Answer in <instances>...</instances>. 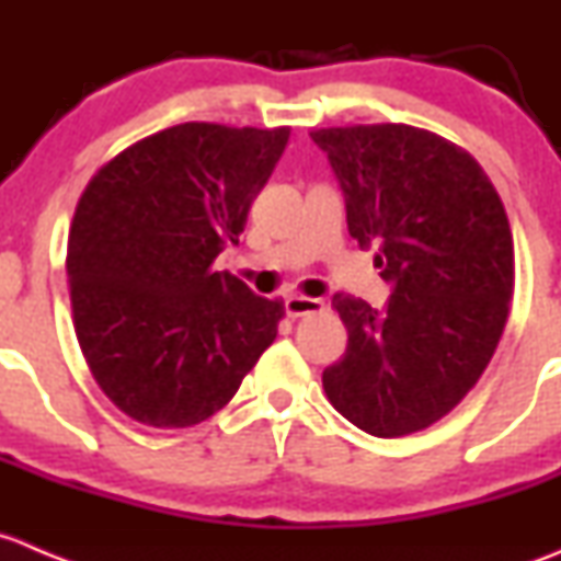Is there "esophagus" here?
I'll list each match as a JSON object with an SVG mask.
<instances>
[{"label": "esophagus", "mask_w": 561, "mask_h": 561, "mask_svg": "<svg viewBox=\"0 0 561 561\" xmlns=\"http://www.w3.org/2000/svg\"><path fill=\"white\" fill-rule=\"evenodd\" d=\"M283 308H286V316L297 319V316H308V313H319L324 308L321 299L313 297H302V294H291V297L283 299Z\"/></svg>", "instance_id": "34e87169"}]
</instances>
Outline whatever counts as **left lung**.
Instances as JSON below:
<instances>
[{
    "label": "left lung",
    "instance_id": "1",
    "mask_svg": "<svg viewBox=\"0 0 561 561\" xmlns=\"http://www.w3.org/2000/svg\"><path fill=\"white\" fill-rule=\"evenodd\" d=\"M346 202L348 234L390 283L385 308L332 305L346 354L324 368L332 407L365 434L423 431L463 401L491 363L513 297L507 213L469 152L412 125L313 130Z\"/></svg>",
    "mask_w": 561,
    "mask_h": 561
}]
</instances>
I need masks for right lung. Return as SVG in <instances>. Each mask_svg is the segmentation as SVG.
Instances as JSON below:
<instances>
[{
  "label": "right lung",
  "instance_id": "1",
  "mask_svg": "<svg viewBox=\"0 0 561 561\" xmlns=\"http://www.w3.org/2000/svg\"><path fill=\"white\" fill-rule=\"evenodd\" d=\"M286 144L288 127L185 122L87 185L68 237L76 335L127 417L152 428L213 417L278 335L280 299L213 264L240 242Z\"/></svg>",
  "mask_w": 561,
  "mask_h": 561
}]
</instances>
